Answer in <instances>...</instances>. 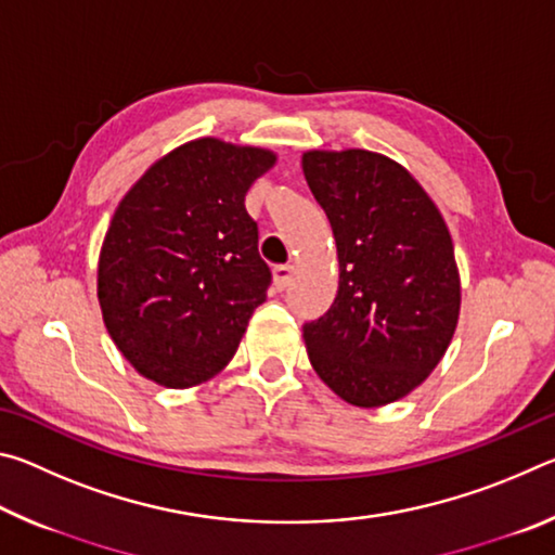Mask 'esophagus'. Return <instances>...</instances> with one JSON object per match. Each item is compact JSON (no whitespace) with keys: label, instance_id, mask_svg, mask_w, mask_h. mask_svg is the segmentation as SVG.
Masks as SVG:
<instances>
[{"label":"esophagus","instance_id":"obj_1","mask_svg":"<svg viewBox=\"0 0 555 555\" xmlns=\"http://www.w3.org/2000/svg\"><path fill=\"white\" fill-rule=\"evenodd\" d=\"M294 274H296V269L291 267V264L276 267V269H274V284H276V288L284 291L286 286H291V281H294Z\"/></svg>","mask_w":555,"mask_h":555}]
</instances>
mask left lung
I'll return each mask as SVG.
<instances>
[{
  "label": "left lung",
  "mask_w": 555,
  "mask_h": 555,
  "mask_svg": "<svg viewBox=\"0 0 555 555\" xmlns=\"http://www.w3.org/2000/svg\"><path fill=\"white\" fill-rule=\"evenodd\" d=\"M308 188L331 220L340 281L304 327L313 370L343 401L379 409L443 360L460 318L453 237L409 168L367 149H308Z\"/></svg>",
  "instance_id": "8db88e82"
}]
</instances>
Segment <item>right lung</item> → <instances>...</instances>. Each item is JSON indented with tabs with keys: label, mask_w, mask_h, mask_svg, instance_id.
Here are the masks:
<instances>
[{
	"label": "right lung",
	"mask_w": 555,
	"mask_h": 555,
	"mask_svg": "<svg viewBox=\"0 0 555 555\" xmlns=\"http://www.w3.org/2000/svg\"><path fill=\"white\" fill-rule=\"evenodd\" d=\"M276 152L201 137L156 158L119 201L98 259L102 321L142 377L191 389L228 367L269 267L244 195Z\"/></svg>",
	"instance_id": "obj_1"
}]
</instances>
